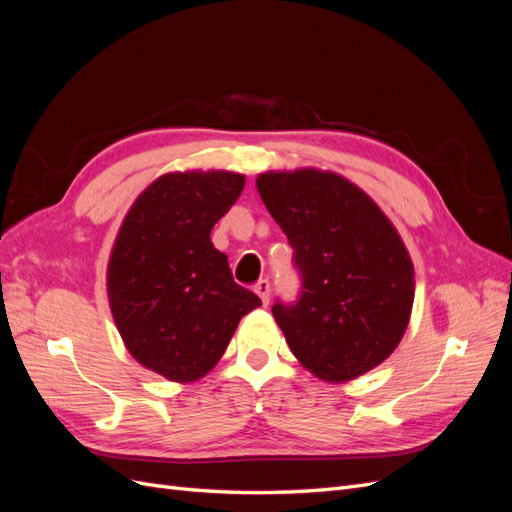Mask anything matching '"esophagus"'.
<instances>
[{"label": "esophagus", "mask_w": 512, "mask_h": 512, "mask_svg": "<svg viewBox=\"0 0 512 512\" xmlns=\"http://www.w3.org/2000/svg\"><path fill=\"white\" fill-rule=\"evenodd\" d=\"M254 292L260 297L262 305H267V303H269V294H271V284H269V280H260V282L254 286Z\"/></svg>", "instance_id": "1"}]
</instances>
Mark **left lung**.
Instances as JSON below:
<instances>
[{
    "label": "left lung",
    "instance_id": "obj_1",
    "mask_svg": "<svg viewBox=\"0 0 512 512\" xmlns=\"http://www.w3.org/2000/svg\"><path fill=\"white\" fill-rule=\"evenodd\" d=\"M256 188L301 273L299 301L273 305L299 363L320 380L348 382L389 359L414 303V267L391 220L329 170H271Z\"/></svg>",
    "mask_w": 512,
    "mask_h": 512
}]
</instances>
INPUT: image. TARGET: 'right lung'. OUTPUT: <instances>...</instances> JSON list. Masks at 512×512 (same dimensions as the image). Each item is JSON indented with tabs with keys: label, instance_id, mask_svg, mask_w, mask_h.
Wrapping results in <instances>:
<instances>
[{
	"label": "right lung",
	"instance_id": "add662e5",
	"mask_svg": "<svg viewBox=\"0 0 512 512\" xmlns=\"http://www.w3.org/2000/svg\"><path fill=\"white\" fill-rule=\"evenodd\" d=\"M245 177L185 170L158 177L123 218L106 271L108 303L128 352L173 382H196L222 359L239 320L260 305L235 284L211 230Z\"/></svg>",
	"mask_w": 512,
	"mask_h": 512
}]
</instances>
